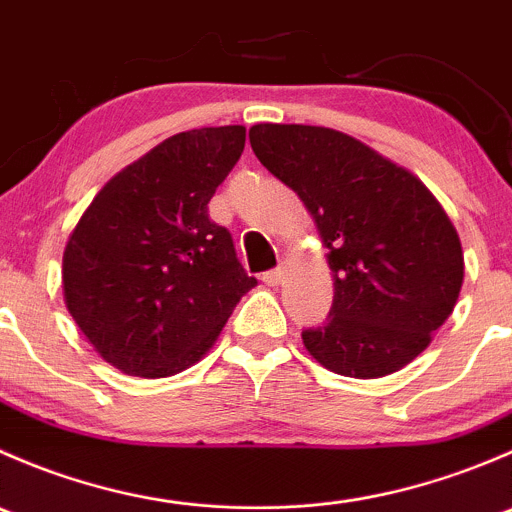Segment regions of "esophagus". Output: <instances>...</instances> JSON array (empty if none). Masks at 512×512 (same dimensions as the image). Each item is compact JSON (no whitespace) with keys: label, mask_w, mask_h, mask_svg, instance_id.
Returning a JSON list of instances; mask_svg holds the SVG:
<instances>
[{"label":"esophagus","mask_w":512,"mask_h":512,"mask_svg":"<svg viewBox=\"0 0 512 512\" xmlns=\"http://www.w3.org/2000/svg\"><path fill=\"white\" fill-rule=\"evenodd\" d=\"M285 280H287V270L285 267H277V270H270L265 275V282L270 287H280V285H285Z\"/></svg>","instance_id":"34e87169"}]
</instances>
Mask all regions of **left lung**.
<instances>
[{
	"instance_id": "8db88e82",
	"label": "left lung",
	"mask_w": 512,
	"mask_h": 512,
	"mask_svg": "<svg viewBox=\"0 0 512 512\" xmlns=\"http://www.w3.org/2000/svg\"><path fill=\"white\" fill-rule=\"evenodd\" d=\"M250 146L299 195L329 250L332 312L302 332L304 349L352 379L404 369L463 287L461 237L443 205L404 165L334 128L257 123Z\"/></svg>"
}]
</instances>
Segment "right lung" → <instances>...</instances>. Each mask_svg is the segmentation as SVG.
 <instances>
[{
    "instance_id": "1",
    "label": "right lung",
    "mask_w": 512,
    "mask_h": 512,
    "mask_svg": "<svg viewBox=\"0 0 512 512\" xmlns=\"http://www.w3.org/2000/svg\"><path fill=\"white\" fill-rule=\"evenodd\" d=\"M242 148L245 126L175 133L113 175L71 230L64 304L123 374L165 379L198 364L257 285L208 218Z\"/></svg>"
}]
</instances>
